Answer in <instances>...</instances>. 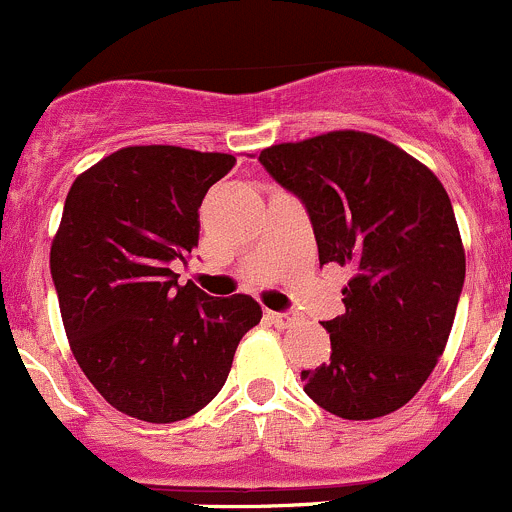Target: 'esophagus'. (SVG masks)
Wrapping results in <instances>:
<instances>
[{"label": "esophagus", "mask_w": 512, "mask_h": 512, "mask_svg": "<svg viewBox=\"0 0 512 512\" xmlns=\"http://www.w3.org/2000/svg\"><path fill=\"white\" fill-rule=\"evenodd\" d=\"M267 319H270L275 327L287 329V327H292L294 322H297V314H292V312H267Z\"/></svg>", "instance_id": "34e87169"}]
</instances>
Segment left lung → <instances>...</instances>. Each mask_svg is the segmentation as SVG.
I'll return each mask as SVG.
<instances>
[{"label":"left lung","mask_w":512,"mask_h":512,"mask_svg":"<svg viewBox=\"0 0 512 512\" xmlns=\"http://www.w3.org/2000/svg\"><path fill=\"white\" fill-rule=\"evenodd\" d=\"M260 163L307 205L319 265L352 270L347 312L322 322L329 364L302 371L304 394L349 421L401 409L446 349L466 277L446 188L421 160L364 131L277 143Z\"/></svg>","instance_id":"8db88e82"}]
</instances>
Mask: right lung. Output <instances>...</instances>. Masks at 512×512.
Returning <instances> with one entry per match:
<instances>
[{
  "label": "right lung",
  "instance_id": "obj_1",
  "mask_svg": "<svg viewBox=\"0 0 512 512\" xmlns=\"http://www.w3.org/2000/svg\"><path fill=\"white\" fill-rule=\"evenodd\" d=\"M230 153L128 146L79 175L51 242L71 354L121 414L173 423L218 396L262 319L247 294L210 297L170 270L198 247V208Z\"/></svg>",
  "mask_w": 512,
  "mask_h": 512
}]
</instances>
